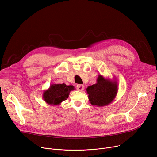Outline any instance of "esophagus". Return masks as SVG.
<instances>
[{"label": "esophagus", "mask_w": 157, "mask_h": 157, "mask_svg": "<svg viewBox=\"0 0 157 157\" xmlns=\"http://www.w3.org/2000/svg\"><path fill=\"white\" fill-rule=\"evenodd\" d=\"M77 89H78V91H82L84 89V85H82V84H78V85H77Z\"/></svg>", "instance_id": "obj_1"}]
</instances>
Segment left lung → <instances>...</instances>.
<instances>
[{
    "mask_svg": "<svg viewBox=\"0 0 157 157\" xmlns=\"http://www.w3.org/2000/svg\"><path fill=\"white\" fill-rule=\"evenodd\" d=\"M118 91L116 78L111 80L99 75L96 83L86 89L89 102L92 105L104 107L113 101Z\"/></svg>",
    "mask_w": 157,
    "mask_h": 157,
    "instance_id": "8db88e82",
    "label": "left lung"
}]
</instances>
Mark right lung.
Segmentation results:
<instances>
[{"mask_svg":"<svg viewBox=\"0 0 157 157\" xmlns=\"http://www.w3.org/2000/svg\"><path fill=\"white\" fill-rule=\"evenodd\" d=\"M73 86H66L65 84H51L50 87L43 93V99L50 105H60L62 101L68 98L70 93L73 91Z\"/></svg>","mask_w":157,"mask_h":157,"instance_id":"add662e5","label":"right lung"}]
</instances>
